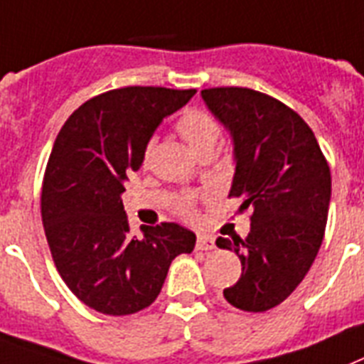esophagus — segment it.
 Here are the masks:
<instances>
[{
    "instance_id": "obj_1",
    "label": "esophagus",
    "mask_w": 364,
    "mask_h": 364,
    "mask_svg": "<svg viewBox=\"0 0 364 364\" xmlns=\"http://www.w3.org/2000/svg\"><path fill=\"white\" fill-rule=\"evenodd\" d=\"M215 247H217V245H215V239L209 237V235H198L196 250H205V252H208V250H213Z\"/></svg>"
}]
</instances>
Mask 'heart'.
Listing matches in <instances>:
<instances>
[{"instance_id":"obj_1","label":"heart","mask_w":364,"mask_h":364,"mask_svg":"<svg viewBox=\"0 0 364 364\" xmlns=\"http://www.w3.org/2000/svg\"><path fill=\"white\" fill-rule=\"evenodd\" d=\"M177 132L183 136V140L187 141L191 149L196 155H200L205 149H215V146L218 144V138H220V127L211 115L205 114L202 110H187L183 112L181 117L177 119L176 123ZM153 149V141H149V146L146 149V159L149 156ZM177 209L181 215H192L194 211V205H192L191 196H183L179 202H177Z\"/></svg>"}]
</instances>
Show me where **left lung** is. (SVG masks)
Masks as SVG:
<instances>
[{"label": "left lung", "instance_id": "obj_1", "mask_svg": "<svg viewBox=\"0 0 364 364\" xmlns=\"http://www.w3.org/2000/svg\"><path fill=\"white\" fill-rule=\"evenodd\" d=\"M202 99L230 132L235 173L228 196L254 209L247 239L218 237L241 259V277L224 289L230 305L265 312L301 284L320 250L331 202V172L303 117L247 87L203 90Z\"/></svg>", "mask_w": 364, "mask_h": 364}]
</instances>
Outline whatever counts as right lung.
I'll use <instances>...</instances> for the list:
<instances>
[{
	"instance_id": "1",
	"label": "right lung",
	"mask_w": 364,
	"mask_h": 364,
	"mask_svg": "<svg viewBox=\"0 0 364 364\" xmlns=\"http://www.w3.org/2000/svg\"><path fill=\"white\" fill-rule=\"evenodd\" d=\"M194 93L140 85L108 91L73 112L55 138L41 194L44 233L65 284L100 314L147 309L173 258L194 250L196 235L176 223L141 226L144 237H132L121 200L156 127Z\"/></svg>"
}]
</instances>
